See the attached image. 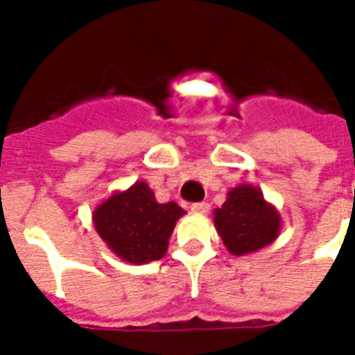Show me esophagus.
Here are the masks:
<instances>
[{
	"label": "esophagus",
	"mask_w": 355,
	"mask_h": 355,
	"mask_svg": "<svg viewBox=\"0 0 355 355\" xmlns=\"http://www.w3.org/2000/svg\"><path fill=\"white\" fill-rule=\"evenodd\" d=\"M209 209H211V205H209L207 201H198V203H192V211L193 213H198V215H205V213H209Z\"/></svg>",
	"instance_id": "esophagus-1"
}]
</instances>
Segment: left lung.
I'll list each match as a JSON object with an SVG mask.
<instances>
[{
  "label": "left lung",
  "instance_id": "left-lung-1",
  "mask_svg": "<svg viewBox=\"0 0 355 355\" xmlns=\"http://www.w3.org/2000/svg\"><path fill=\"white\" fill-rule=\"evenodd\" d=\"M215 226L226 249L241 257L270 245L279 234L282 218L259 188L241 184L230 190L223 207L215 211Z\"/></svg>",
  "mask_w": 355,
  "mask_h": 355
}]
</instances>
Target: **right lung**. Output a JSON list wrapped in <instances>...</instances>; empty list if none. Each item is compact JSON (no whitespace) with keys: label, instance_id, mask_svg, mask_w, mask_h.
Here are the masks:
<instances>
[{"label":"right lung","instance_id":"add662e5","mask_svg":"<svg viewBox=\"0 0 355 355\" xmlns=\"http://www.w3.org/2000/svg\"><path fill=\"white\" fill-rule=\"evenodd\" d=\"M184 209L175 201L157 203L146 182H135L127 192L110 196L94 211V228L114 253L132 264L159 261L167 251L171 232Z\"/></svg>","mask_w":355,"mask_h":355}]
</instances>
